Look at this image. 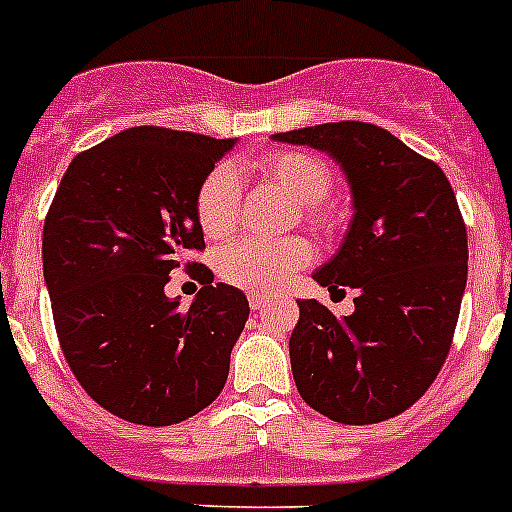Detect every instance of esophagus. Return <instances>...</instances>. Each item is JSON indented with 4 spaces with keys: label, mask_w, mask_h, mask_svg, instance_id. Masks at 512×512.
Wrapping results in <instances>:
<instances>
[{
    "label": "esophagus",
    "mask_w": 512,
    "mask_h": 512,
    "mask_svg": "<svg viewBox=\"0 0 512 512\" xmlns=\"http://www.w3.org/2000/svg\"><path fill=\"white\" fill-rule=\"evenodd\" d=\"M268 304H270V299H268V296H262V293H252V296H250L252 311H262Z\"/></svg>",
    "instance_id": "34e87169"
}]
</instances>
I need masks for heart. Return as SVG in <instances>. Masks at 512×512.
I'll return each mask as SVG.
<instances>
[{
    "label": "heart",
    "mask_w": 512,
    "mask_h": 512,
    "mask_svg": "<svg viewBox=\"0 0 512 512\" xmlns=\"http://www.w3.org/2000/svg\"><path fill=\"white\" fill-rule=\"evenodd\" d=\"M255 175L273 188L283 190L299 203L306 219L324 229L332 224L319 201L330 193V170L306 151H273L255 162ZM242 206V180L231 167H216L206 175L195 198V213L201 229L211 239H226L237 229ZM314 257L311 244L293 237L283 242H237L224 247L219 255V275L229 286L255 293L281 291L293 275L306 268Z\"/></svg>",
    "instance_id": "1"
}]
</instances>
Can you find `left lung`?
<instances>
[{"instance_id": "obj_1", "label": "left lung", "mask_w": 512, "mask_h": 512, "mask_svg": "<svg viewBox=\"0 0 512 512\" xmlns=\"http://www.w3.org/2000/svg\"><path fill=\"white\" fill-rule=\"evenodd\" d=\"M273 141L324 151L353 198L340 250L311 278L330 293L355 288V311L340 319L299 299L288 342L296 389L342 425L389 420L428 391L451 350L469 262L451 182L371 123H322Z\"/></svg>"}]
</instances>
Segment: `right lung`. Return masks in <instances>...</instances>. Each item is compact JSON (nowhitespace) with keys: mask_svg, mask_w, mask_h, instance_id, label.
<instances>
[{"mask_svg":"<svg viewBox=\"0 0 512 512\" xmlns=\"http://www.w3.org/2000/svg\"><path fill=\"white\" fill-rule=\"evenodd\" d=\"M237 139L139 126L71 159L43 226V278L61 350L84 391L139 425H175L219 397L250 317L239 288L185 262L203 250L198 188ZM196 268L190 310L163 293Z\"/></svg>","mask_w":512,"mask_h":512,"instance_id":"obj_1","label":"right lung"}]
</instances>
